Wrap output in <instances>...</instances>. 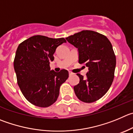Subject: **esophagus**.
<instances>
[{
	"instance_id": "obj_1",
	"label": "esophagus",
	"mask_w": 133,
	"mask_h": 133,
	"mask_svg": "<svg viewBox=\"0 0 133 133\" xmlns=\"http://www.w3.org/2000/svg\"><path fill=\"white\" fill-rule=\"evenodd\" d=\"M69 76H72L73 74H74V73H72V72H69Z\"/></svg>"
}]
</instances>
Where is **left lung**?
<instances>
[{
  "label": "left lung",
  "mask_w": 133,
  "mask_h": 133,
  "mask_svg": "<svg viewBox=\"0 0 133 133\" xmlns=\"http://www.w3.org/2000/svg\"><path fill=\"white\" fill-rule=\"evenodd\" d=\"M78 48L79 63L88 67L86 78L77 74L79 82L74 87L78 99L91 103L102 98L114 78L116 59L111 42L104 35L93 31H82L66 38Z\"/></svg>",
  "instance_id": "8db88e82"
}]
</instances>
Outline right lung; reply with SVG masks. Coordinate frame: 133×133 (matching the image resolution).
<instances>
[{"label": "right lung", "instance_id": "1", "mask_svg": "<svg viewBox=\"0 0 133 133\" xmlns=\"http://www.w3.org/2000/svg\"><path fill=\"white\" fill-rule=\"evenodd\" d=\"M64 38H51L35 35L17 47L14 61L17 84L26 100L33 105L45 108L52 105L59 95V89L69 78V72L50 70L57 48Z\"/></svg>", "mask_w": 133, "mask_h": 133}]
</instances>
